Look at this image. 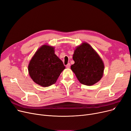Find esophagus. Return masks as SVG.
<instances>
[{"label":"esophagus","instance_id":"obj_1","mask_svg":"<svg viewBox=\"0 0 131 131\" xmlns=\"http://www.w3.org/2000/svg\"><path fill=\"white\" fill-rule=\"evenodd\" d=\"M70 66H71V64H70V63H68V64L66 65V67L68 68V69H69V68L70 67Z\"/></svg>","mask_w":131,"mask_h":131}]
</instances>
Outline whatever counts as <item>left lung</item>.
<instances>
[{"label": "left lung", "instance_id": "1", "mask_svg": "<svg viewBox=\"0 0 131 131\" xmlns=\"http://www.w3.org/2000/svg\"><path fill=\"white\" fill-rule=\"evenodd\" d=\"M74 64L71 69L81 83L92 86L103 77L104 65L96 51L86 43L77 47L73 55Z\"/></svg>", "mask_w": 131, "mask_h": 131}]
</instances>
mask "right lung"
<instances>
[{
  "mask_svg": "<svg viewBox=\"0 0 131 131\" xmlns=\"http://www.w3.org/2000/svg\"><path fill=\"white\" fill-rule=\"evenodd\" d=\"M65 69L63 62L54 54V47L47 44L37 50L28 65L30 78L44 87L54 84Z\"/></svg>",
  "mask_w": 131,
  "mask_h": 131,
  "instance_id": "obj_1",
  "label": "right lung"
}]
</instances>
